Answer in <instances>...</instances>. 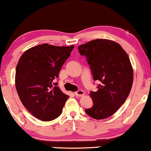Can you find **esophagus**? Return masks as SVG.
Listing matches in <instances>:
<instances>
[{
  "label": "esophagus",
  "mask_w": 151,
  "mask_h": 151,
  "mask_svg": "<svg viewBox=\"0 0 151 151\" xmlns=\"http://www.w3.org/2000/svg\"><path fill=\"white\" fill-rule=\"evenodd\" d=\"M75 95H76V96H78V97H81V96H84V92L82 90H78V91H76L75 93Z\"/></svg>",
  "instance_id": "esophagus-1"
}]
</instances>
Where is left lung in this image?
<instances>
[{"instance_id":"obj_1","label":"left lung","mask_w":151,"mask_h":151,"mask_svg":"<svg viewBox=\"0 0 151 151\" xmlns=\"http://www.w3.org/2000/svg\"><path fill=\"white\" fill-rule=\"evenodd\" d=\"M86 57L93 80L100 81L96 91H90L93 106L85 109L90 117L103 119L118 110L129 96L133 81V70L127 52L118 43L96 39L78 47Z\"/></svg>"}]
</instances>
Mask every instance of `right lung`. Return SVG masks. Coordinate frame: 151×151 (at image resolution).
I'll return each instance as SVG.
<instances>
[{
  "label": "right lung",
  "mask_w": 151,
  "mask_h": 151,
  "mask_svg": "<svg viewBox=\"0 0 151 151\" xmlns=\"http://www.w3.org/2000/svg\"><path fill=\"white\" fill-rule=\"evenodd\" d=\"M73 45H39L25 51L16 66L15 84L19 98L31 114L48 122L61 115L69 96L54 82Z\"/></svg>",
  "instance_id": "obj_1"
}]
</instances>
